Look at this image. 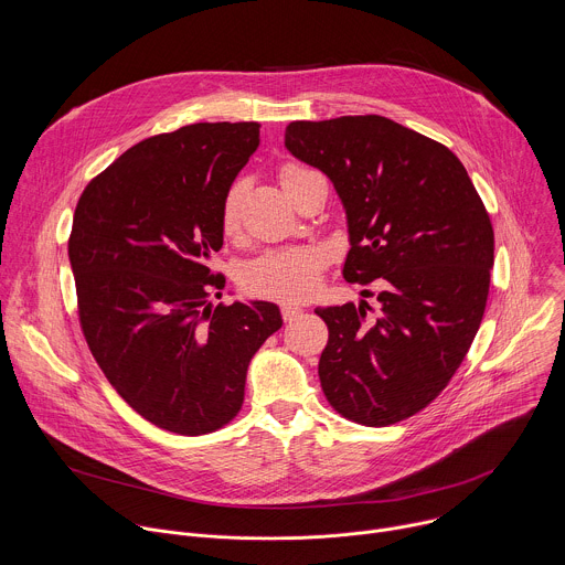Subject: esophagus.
I'll return each instance as SVG.
<instances>
[{
  "label": "esophagus",
  "mask_w": 565,
  "mask_h": 565,
  "mask_svg": "<svg viewBox=\"0 0 565 565\" xmlns=\"http://www.w3.org/2000/svg\"><path fill=\"white\" fill-rule=\"evenodd\" d=\"M301 312H303V308H301V306H295V303H281V317H284V321H292V319H297Z\"/></svg>",
  "instance_id": "34e87169"
}]
</instances>
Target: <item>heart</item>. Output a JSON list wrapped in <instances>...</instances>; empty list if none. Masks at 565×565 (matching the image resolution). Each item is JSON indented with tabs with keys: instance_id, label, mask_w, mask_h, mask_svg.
Listing matches in <instances>:
<instances>
[{
	"instance_id": "heart-1",
	"label": "heart",
	"mask_w": 565,
	"mask_h": 565,
	"mask_svg": "<svg viewBox=\"0 0 565 565\" xmlns=\"http://www.w3.org/2000/svg\"><path fill=\"white\" fill-rule=\"evenodd\" d=\"M303 168L286 166L279 172L281 185H288ZM242 204H244V183L237 181L222 204V233L235 235L242 224ZM326 266V255L315 246H295L270 250L255 262H250L242 273V284L250 295L277 299V301H303L312 297L321 286V275Z\"/></svg>"
}]
</instances>
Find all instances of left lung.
Wrapping results in <instances>:
<instances>
[{"instance_id": "left-lung-1", "label": "left lung", "mask_w": 565, "mask_h": 565, "mask_svg": "<svg viewBox=\"0 0 565 565\" xmlns=\"http://www.w3.org/2000/svg\"><path fill=\"white\" fill-rule=\"evenodd\" d=\"M286 148L341 200L343 279L382 288L374 317L363 299L315 310L328 323L323 395L370 428L413 417L448 386L483 319L494 264L486 206L452 150L382 115L292 121Z\"/></svg>"}]
</instances>
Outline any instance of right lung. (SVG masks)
Segmentation results:
<instances>
[{
    "label": "right lung",
    "mask_w": 565,
    "mask_h": 565,
    "mask_svg": "<svg viewBox=\"0 0 565 565\" xmlns=\"http://www.w3.org/2000/svg\"><path fill=\"white\" fill-rule=\"evenodd\" d=\"M259 146L257 121L191 124L128 148L82 193L68 259L88 348L150 424L198 437L244 404L248 363L279 306H213L222 204ZM220 297V292H217Z\"/></svg>",
    "instance_id": "1"
}]
</instances>
